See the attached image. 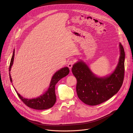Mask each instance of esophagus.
Segmentation results:
<instances>
[{
	"instance_id": "esophagus-1",
	"label": "esophagus",
	"mask_w": 133,
	"mask_h": 133,
	"mask_svg": "<svg viewBox=\"0 0 133 133\" xmlns=\"http://www.w3.org/2000/svg\"><path fill=\"white\" fill-rule=\"evenodd\" d=\"M74 61H70L69 62H68V67L69 68H71V67H72V65H74Z\"/></svg>"
}]
</instances>
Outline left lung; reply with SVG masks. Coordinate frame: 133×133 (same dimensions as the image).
<instances>
[{"mask_svg":"<svg viewBox=\"0 0 133 133\" xmlns=\"http://www.w3.org/2000/svg\"><path fill=\"white\" fill-rule=\"evenodd\" d=\"M119 47L121 55L118 64L115 71L108 76L97 77L82 61L73 65L71 70L77 81V95L85 104L91 106L102 104L120 89L124 78L125 51L121 43Z\"/></svg>","mask_w":133,"mask_h":133,"instance_id":"obj_1","label":"left lung"}]
</instances>
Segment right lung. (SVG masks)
<instances>
[{"mask_svg":"<svg viewBox=\"0 0 133 133\" xmlns=\"http://www.w3.org/2000/svg\"><path fill=\"white\" fill-rule=\"evenodd\" d=\"M15 55V50H14L13 55L11 59L9 71V77L11 82L12 83V79L10 74L11 66L13 64ZM69 72V69L67 67H64L58 71L55 72L51 78V82L50 83L49 87L46 91V92L43 95L34 99H26L23 97L21 95L19 94L15 88L18 97L22 101V102L28 107L38 110L47 109L52 107L56 101V96L55 94V85L58 83V82L63 77L66 76Z\"/></svg>","mask_w":133,"mask_h":133,"instance_id":"right-lung-1","label":"right lung"}]
</instances>
